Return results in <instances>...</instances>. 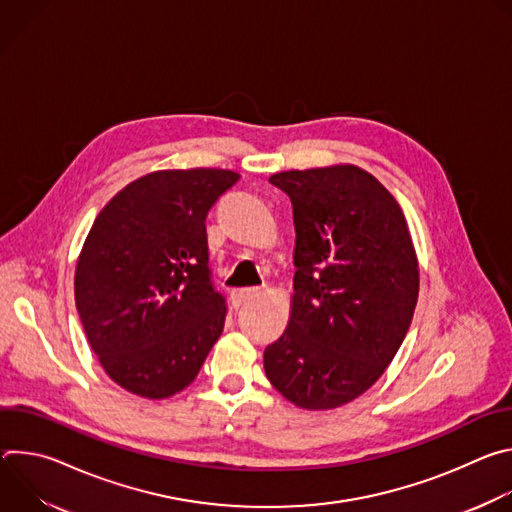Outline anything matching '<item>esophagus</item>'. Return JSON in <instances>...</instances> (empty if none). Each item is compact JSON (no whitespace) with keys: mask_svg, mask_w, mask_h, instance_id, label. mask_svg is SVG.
Listing matches in <instances>:
<instances>
[{"mask_svg":"<svg viewBox=\"0 0 512 512\" xmlns=\"http://www.w3.org/2000/svg\"><path fill=\"white\" fill-rule=\"evenodd\" d=\"M259 296V289L257 287H243V289H233L231 291V302L235 308L247 304L249 300L257 298Z\"/></svg>","mask_w":512,"mask_h":512,"instance_id":"obj_1","label":"esophagus"}]
</instances>
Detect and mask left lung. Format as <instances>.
<instances>
[{
	"mask_svg": "<svg viewBox=\"0 0 512 512\" xmlns=\"http://www.w3.org/2000/svg\"><path fill=\"white\" fill-rule=\"evenodd\" d=\"M294 206V296L265 348L269 383L308 411L371 389L409 330L419 265L405 214L367 170L338 164L269 178Z\"/></svg>",
	"mask_w": 512,
	"mask_h": 512,
	"instance_id": "8db88e82",
	"label": "left lung"
}]
</instances>
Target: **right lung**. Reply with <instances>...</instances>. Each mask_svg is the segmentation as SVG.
I'll use <instances>...</instances> for the list:
<instances>
[{
	"mask_svg": "<svg viewBox=\"0 0 512 512\" xmlns=\"http://www.w3.org/2000/svg\"><path fill=\"white\" fill-rule=\"evenodd\" d=\"M241 176L158 170L99 212L75 271V302L103 371L125 391L166 399L186 389L225 326L208 269L206 214Z\"/></svg>",
	"mask_w": 512,
	"mask_h": 512,
	"instance_id": "right-lung-1",
	"label": "right lung"
}]
</instances>
